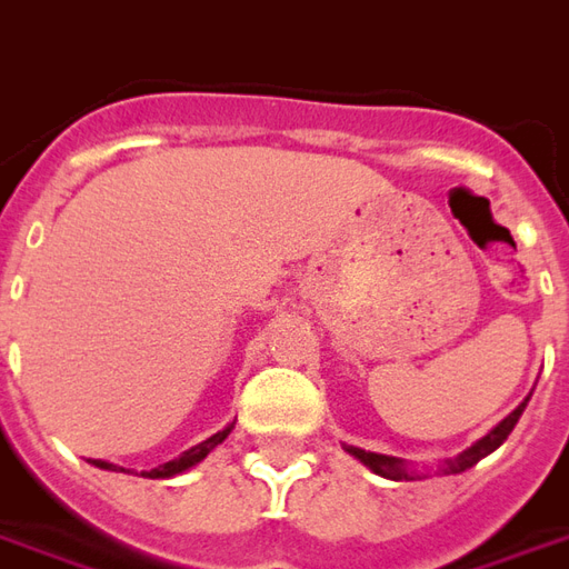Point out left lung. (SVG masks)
<instances>
[{"instance_id":"left-lung-1","label":"left lung","mask_w":569,"mask_h":569,"mask_svg":"<svg viewBox=\"0 0 569 569\" xmlns=\"http://www.w3.org/2000/svg\"><path fill=\"white\" fill-rule=\"evenodd\" d=\"M525 406H527V399H525V402H521V406L515 408L512 415L502 420V423H497V427L490 429L485 439L476 441V445H472L469 451H463V453H460V457H457V460H453V463H448V469H451V472H463V469H469V466H476L478 460H481V457H488L490 451H497L502 441L509 439V432H512L515 423H518V418H521V411H525ZM347 451L353 453V457H359V460L369 466L371 472H378V476L396 478V481H402V478H411L406 472V463H402V460H396V457H387V453L362 451V448H347Z\"/></svg>"}]
</instances>
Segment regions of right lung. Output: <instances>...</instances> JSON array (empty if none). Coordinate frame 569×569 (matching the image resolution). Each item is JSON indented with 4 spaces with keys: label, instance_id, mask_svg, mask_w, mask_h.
I'll list each match as a JSON object with an SVG mask.
<instances>
[{
    "label": "right lung",
    "instance_id": "1",
    "mask_svg": "<svg viewBox=\"0 0 569 569\" xmlns=\"http://www.w3.org/2000/svg\"><path fill=\"white\" fill-rule=\"evenodd\" d=\"M228 432H231V427L222 429V432H216V436H210L207 441H200V445H194V448H188L186 453H179V457L170 460V463L158 466V469H151V472H142V476L170 478V476H179V472H186V469H191L194 463H200V460H203L216 445H222V441L228 439ZM93 466H100V469H112V463H103V460H93Z\"/></svg>",
    "mask_w": 569,
    "mask_h": 569
}]
</instances>
